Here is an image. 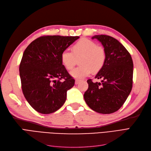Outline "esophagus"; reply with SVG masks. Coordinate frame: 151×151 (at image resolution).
Masks as SVG:
<instances>
[{
    "instance_id": "esophagus-1",
    "label": "esophagus",
    "mask_w": 151,
    "mask_h": 151,
    "mask_svg": "<svg viewBox=\"0 0 151 151\" xmlns=\"http://www.w3.org/2000/svg\"><path fill=\"white\" fill-rule=\"evenodd\" d=\"M81 82V80H79V79H76V81H75V84H78L79 83Z\"/></svg>"
}]
</instances>
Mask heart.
Listing matches in <instances>:
<instances>
[{
	"instance_id": "heart-1",
	"label": "heart",
	"mask_w": 151,
	"mask_h": 151,
	"mask_svg": "<svg viewBox=\"0 0 151 151\" xmlns=\"http://www.w3.org/2000/svg\"><path fill=\"white\" fill-rule=\"evenodd\" d=\"M72 53L65 50L61 53L60 60L67 70H72L79 59L81 66L70 72V76L76 79L89 76L92 72L96 73L101 70L106 62V54L104 48L97 45L94 41L82 38L72 47Z\"/></svg>"
}]
</instances>
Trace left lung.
<instances>
[{"instance_id": "left-lung-1", "label": "left lung", "mask_w": 151, "mask_h": 151, "mask_svg": "<svg viewBox=\"0 0 151 151\" xmlns=\"http://www.w3.org/2000/svg\"><path fill=\"white\" fill-rule=\"evenodd\" d=\"M106 54V62L96 79L101 83L87 81L88 89L84 98L88 106L102 114L118 111L130 94L133 83V61L129 52L117 40L107 35H95Z\"/></svg>"}]
</instances>
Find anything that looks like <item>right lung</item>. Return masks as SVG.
Listing matches in <instances>:
<instances>
[{"label":"right lung","mask_w":151,"mask_h":151,"mask_svg":"<svg viewBox=\"0 0 151 151\" xmlns=\"http://www.w3.org/2000/svg\"><path fill=\"white\" fill-rule=\"evenodd\" d=\"M79 36H43L32 42L19 65L22 93L36 111L50 114L65 102L75 80L62 65L60 55ZM62 78L64 81H60Z\"/></svg>","instance_id":"right-lung-1"}]
</instances>
